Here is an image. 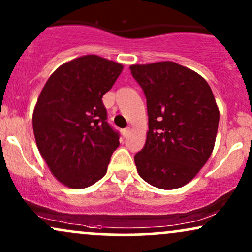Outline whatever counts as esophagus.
Masks as SVG:
<instances>
[{
  "mask_svg": "<svg viewBox=\"0 0 252 252\" xmlns=\"http://www.w3.org/2000/svg\"><path fill=\"white\" fill-rule=\"evenodd\" d=\"M129 133H131V128H129V127H127V128H125L123 131V135L126 138V137H128Z\"/></svg>",
  "mask_w": 252,
  "mask_h": 252,
  "instance_id": "obj_1",
  "label": "esophagus"
}]
</instances>
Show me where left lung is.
<instances>
[{
	"instance_id": "left-lung-1",
	"label": "left lung",
	"mask_w": 252,
	"mask_h": 252,
	"mask_svg": "<svg viewBox=\"0 0 252 252\" xmlns=\"http://www.w3.org/2000/svg\"><path fill=\"white\" fill-rule=\"evenodd\" d=\"M147 102L146 143L134 156L139 176L162 190L191 182L214 151L220 109L206 80L173 61L132 64Z\"/></svg>"
}]
</instances>
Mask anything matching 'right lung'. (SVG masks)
<instances>
[{
  "label": "right lung",
  "mask_w": 252,
  "mask_h": 252,
  "mask_svg": "<svg viewBox=\"0 0 252 252\" xmlns=\"http://www.w3.org/2000/svg\"><path fill=\"white\" fill-rule=\"evenodd\" d=\"M124 66L97 55L61 64L43 86L32 112L37 149L59 182L85 189L107 172L119 134L102 103Z\"/></svg>",
  "instance_id": "1"
}]
</instances>
